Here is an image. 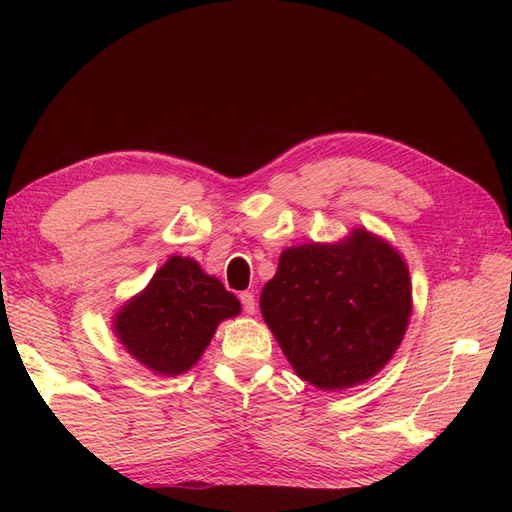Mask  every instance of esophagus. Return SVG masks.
<instances>
[{
	"instance_id": "1",
	"label": "esophagus",
	"mask_w": 512,
	"mask_h": 512,
	"mask_svg": "<svg viewBox=\"0 0 512 512\" xmlns=\"http://www.w3.org/2000/svg\"><path fill=\"white\" fill-rule=\"evenodd\" d=\"M239 299H241V305H243V312L245 314H250V316L256 314V299H254L252 292H241Z\"/></svg>"
}]
</instances>
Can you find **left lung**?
Wrapping results in <instances>:
<instances>
[{
    "label": "left lung",
    "mask_w": 512,
    "mask_h": 512,
    "mask_svg": "<svg viewBox=\"0 0 512 512\" xmlns=\"http://www.w3.org/2000/svg\"><path fill=\"white\" fill-rule=\"evenodd\" d=\"M260 309L299 378L320 391L350 389L376 376L404 339L410 273L393 245L354 228L337 243L284 250Z\"/></svg>",
    "instance_id": "left-lung-1"
}]
</instances>
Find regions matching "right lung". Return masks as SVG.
<instances>
[{
	"instance_id": "right-lung-1",
	"label": "right lung",
	"mask_w": 512,
	"mask_h": 512,
	"mask_svg": "<svg viewBox=\"0 0 512 512\" xmlns=\"http://www.w3.org/2000/svg\"><path fill=\"white\" fill-rule=\"evenodd\" d=\"M241 303L196 260L173 256L143 292L115 314L113 329L138 363L153 374L179 376L198 363L218 324Z\"/></svg>"
}]
</instances>
